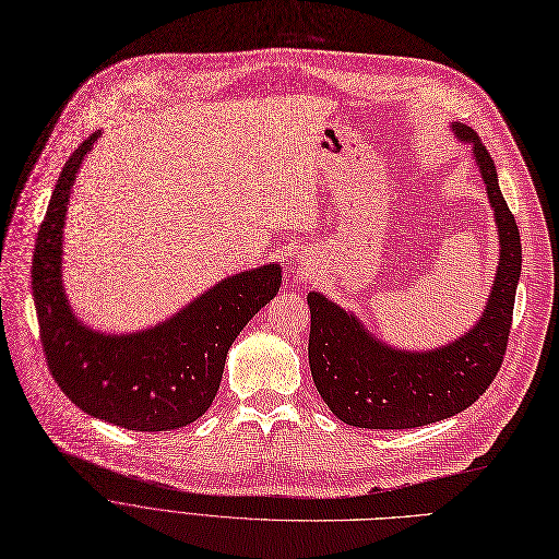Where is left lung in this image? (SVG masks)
<instances>
[{"label": "left lung", "mask_w": 559, "mask_h": 559, "mask_svg": "<svg viewBox=\"0 0 559 559\" xmlns=\"http://www.w3.org/2000/svg\"><path fill=\"white\" fill-rule=\"evenodd\" d=\"M453 131L473 143L498 223L500 263L491 296L480 323L466 336L432 353H401L366 334L353 313L321 294H309L313 384L332 414L355 428L409 430L464 412L496 380L508 350L521 275V236L498 189L489 150L471 127L455 122Z\"/></svg>", "instance_id": "8db88e82"}]
</instances>
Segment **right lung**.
<instances>
[{
    "label": "right lung",
    "instance_id": "obj_1",
    "mask_svg": "<svg viewBox=\"0 0 559 559\" xmlns=\"http://www.w3.org/2000/svg\"><path fill=\"white\" fill-rule=\"evenodd\" d=\"M95 139L70 154L36 238L32 290L43 353L51 378L79 409L124 430H177L214 403L229 345L277 296L282 271L271 263L227 277L154 330L106 336L84 328L61 286V236L70 186Z\"/></svg>",
    "mask_w": 559,
    "mask_h": 559
}]
</instances>
